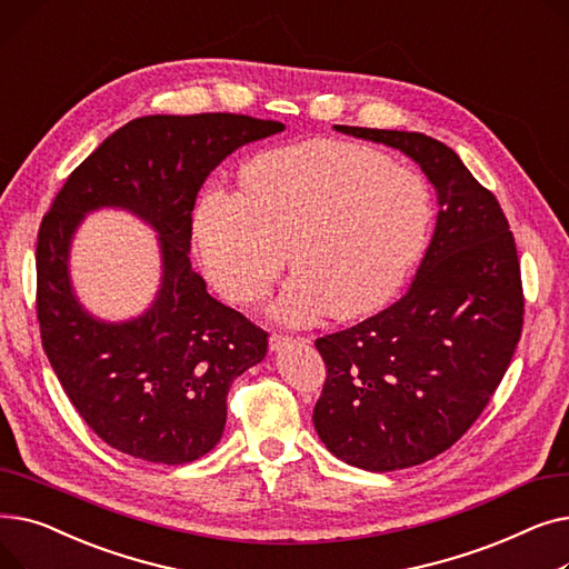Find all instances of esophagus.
I'll return each instance as SVG.
<instances>
[{"label": "esophagus", "instance_id": "1", "mask_svg": "<svg viewBox=\"0 0 569 569\" xmlns=\"http://www.w3.org/2000/svg\"><path fill=\"white\" fill-rule=\"evenodd\" d=\"M288 346V339L286 337H281V335H272L269 337V350L272 352H279L281 348H286Z\"/></svg>", "mask_w": 569, "mask_h": 569}]
</instances>
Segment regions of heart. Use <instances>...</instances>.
I'll return each instance as SVG.
<instances>
[{
    "mask_svg": "<svg viewBox=\"0 0 569 569\" xmlns=\"http://www.w3.org/2000/svg\"><path fill=\"white\" fill-rule=\"evenodd\" d=\"M431 226L425 179L373 149L316 140L272 149L244 172V191L209 187L193 237L204 272L228 300L251 305L286 281L269 316L288 327L337 311H380L420 260Z\"/></svg>",
    "mask_w": 569,
    "mask_h": 569,
    "instance_id": "b5f03b06",
    "label": "heart"
}]
</instances>
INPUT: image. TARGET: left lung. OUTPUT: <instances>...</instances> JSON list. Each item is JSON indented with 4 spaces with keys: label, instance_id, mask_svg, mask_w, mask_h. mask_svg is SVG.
Returning <instances> with one entry per match:
<instances>
[{
    "label": "left lung",
    "instance_id": "left-lung-1",
    "mask_svg": "<svg viewBox=\"0 0 569 569\" xmlns=\"http://www.w3.org/2000/svg\"><path fill=\"white\" fill-rule=\"evenodd\" d=\"M395 147L438 198L429 249L397 305L316 341L327 367L313 427L371 472L425 463L480 417L523 325L521 272L502 209L455 149L425 133L335 127Z\"/></svg>",
    "mask_w": 569,
    "mask_h": 569
}]
</instances>
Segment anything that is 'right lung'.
Segmentation results:
<instances>
[{"instance_id": "right-lung-1", "label": "right lung", "mask_w": 569, "mask_h": 569, "mask_svg": "<svg viewBox=\"0 0 569 569\" xmlns=\"http://www.w3.org/2000/svg\"><path fill=\"white\" fill-rule=\"evenodd\" d=\"M283 129L230 112L138 117L69 174L46 214L37 244L43 350L82 420L114 450L168 466L204 457L223 436L232 380L264 360L267 332L193 272L191 212L228 154ZM99 208H124L158 232L160 290L127 321L89 315L72 288V237Z\"/></svg>"}]
</instances>
